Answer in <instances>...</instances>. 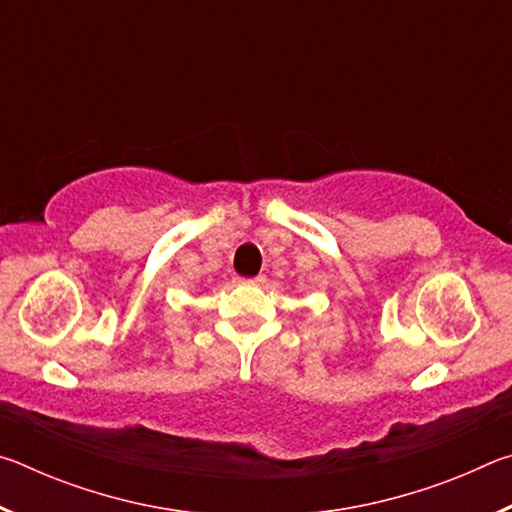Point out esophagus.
Returning <instances> with one entry per match:
<instances>
[{"instance_id":"obj_1","label":"esophagus","mask_w":512,"mask_h":512,"mask_svg":"<svg viewBox=\"0 0 512 512\" xmlns=\"http://www.w3.org/2000/svg\"><path fill=\"white\" fill-rule=\"evenodd\" d=\"M253 282H264V275H257V277H253Z\"/></svg>"}]
</instances>
